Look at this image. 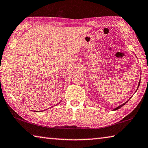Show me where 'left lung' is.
<instances>
[{"label": "left lung", "instance_id": "1", "mask_svg": "<svg viewBox=\"0 0 148 148\" xmlns=\"http://www.w3.org/2000/svg\"><path fill=\"white\" fill-rule=\"evenodd\" d=\"M140 83V82H139V83H138V87H139ZM127 101H126V102H125V103H123L122 105H120V106H119V107H116V108H115L114 109H113V111H116V110H118V109H119L120 108V107H122V106H124V105H125V104L126 103H127Z\"/></svg>", "mask_w": 148, "mask_h": 148}]
</instances>
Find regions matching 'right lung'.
I'll return each instance as SVG.
<instances>
[{"instance_id": "right-lung-1", "label": "right lung", "mask_w": 148, "mask_h": 148, "mask_svg": "<svg viewBox=\"0 0 148 148\" xmlns=\"http://www.w3.org/2000/svg\"><path fill=\"white\" fill-rule=\"evenodd\" d=\"M60 102H61V101H60Z\"/></svg>"}]
</instances>
